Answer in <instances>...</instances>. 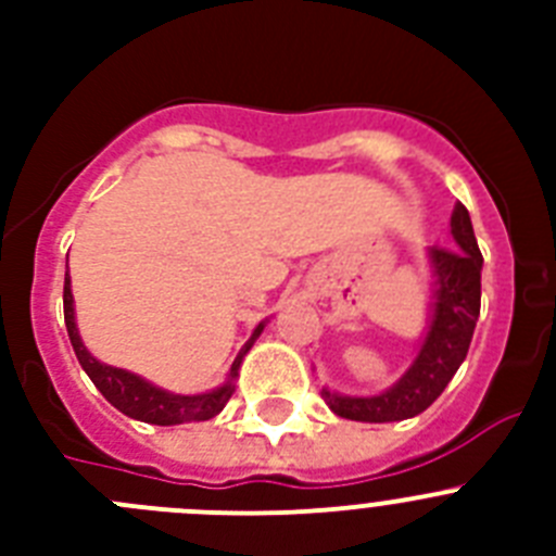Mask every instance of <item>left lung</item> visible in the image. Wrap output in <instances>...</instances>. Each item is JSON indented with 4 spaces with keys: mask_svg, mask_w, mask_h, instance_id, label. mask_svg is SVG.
Segmentation results:
<instances>
[{
    "mask_svg": "<svg viewBox=\"0 0 556 556\" xmlns=\"http://www.w3.org/2000/svg\"><path fill=\"white\" fill-rule=\"evenodd\" d=\"M454 248H431L434 275V314L420 353L397 384L381 395L351 397L323 390V401L333 415L362 424H392L429 409L443 395L454 372L468 356L481 308V250L476 244L468 208L454 205L451 214Z\"/></svg>",
    "mask_w": 556,
    "mask_h": 556,
    "instance_id": "left-lung-1",
    "label": "left lung"
}]
</instances>
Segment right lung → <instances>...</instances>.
Segmentation results:
<instances>
[{"mask_svg": "<svg viewBox=\"0 0 556 556\" xmlns=\"http://www.w3.org/2000/svg\"><path fill=\"white\" fill-rule=\"evenodd\" d=\"M72 287H68V273L66 283H63V320H66L68 339H72V348L77 353V362L83 365V370L88 372V378L94 381L97 390L105 395V401L111 406L122 412L127 417H136V420H144L152 426H178V424H198V420H211L225 409V404L233 395V378L239 376V365H242L244 353L250 351V345L255 342V337L262 333L264 323L253 331L250 342L244 345V351L236 356L233 367H230V376L219 390L203 392V395H172V392L161 390V387H152L150 381H144L136 372L119 370V367L102 365L97 362L91 353L83 345L80 333L75 326V306H72Z\"/></svg>", "mask_w": 556, "mask_h": 556, "instance_id": "add662e5", "label": "right lung"}]
</instances>
